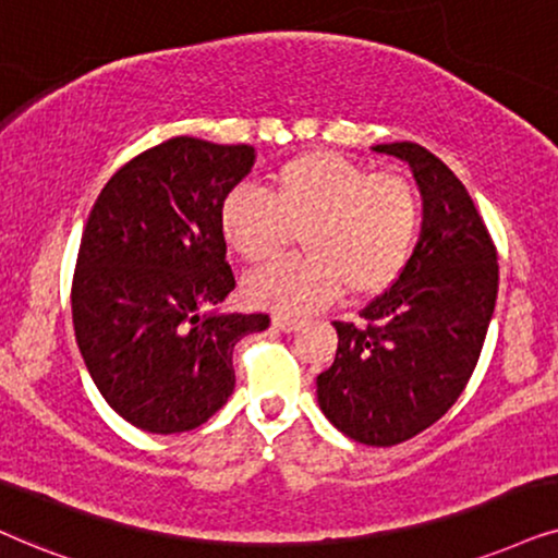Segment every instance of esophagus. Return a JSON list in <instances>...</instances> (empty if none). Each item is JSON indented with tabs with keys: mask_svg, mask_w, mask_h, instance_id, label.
I'll return each instance as SVG.
<instances>
[{
	"mask_svg": "<svg viewBox=\"0 0 558 558\" xmlns=\"http://www.w3.org/2000/svg\"><path fill=\"white\" fill-rule=\"evenodd\" d=\"M272 327L280 329V331H295L301 327L299 319H291V316H272Z\"/></svg>",
	"mask_w": 558,
	"mask_h": 558,
	"instance_id": "34e87169",
	"label": "esophagus"
}]
</instances>
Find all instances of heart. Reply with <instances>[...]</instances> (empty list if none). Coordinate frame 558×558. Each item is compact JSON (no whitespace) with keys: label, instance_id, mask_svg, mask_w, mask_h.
Returning a JSON list of instances; mask_svg holds the SVG:
<instances>
[{"label":"heart","instance_id":"1","mask_svg":"<svg viewBox=\"0 0 558 558\" xmlns=\"http://www.w3.org/2000/svg\"><path fill=\"white\" fill-rule=\"evenodd\" d=\"M422 223L420 195L393 172H371L335 151L301 154L272 172L267 193L234 187L218 229L246 263H267L301 229L306 255L244 280L246 301L278 314H308L337 291L378 293L404 270Z\"/></svg>","mask_w":558,"mask_h":558}]
</instances>
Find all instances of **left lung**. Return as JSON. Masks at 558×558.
Returning <instances> with one entry per match:
<instances>
[{"label": "left lung", "mask_w": 558, "mask_h": 558, "mask_svg": "<svg viewBox=\"0 0 558 558\" xmlns=\"http://www.w3.org/2000/svg\"><path fill=\"white\" fill-rule=\"evenodd\" d=\"M409 161L425 197L420 242L399 278L335 322V363L316 378L322 412L363 446L389 448L435 425L466 389L495 314L499 265L484 218L450 169L412 141L376 146Z\"/></svg>", "instance_id": "8db88e82"}]
</instances>
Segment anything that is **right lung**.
<instances>
[{
	"instance_id": "right-lung-1",
	"label": "right lung",
	"mask_w": 558,
	"mask_h": 558,
	"mask_svg": "<svg viewBox=\"0 0 558 558\" xmlns=\"http://www.w3.org/2000/svg\"><path fill=\"white\" fill-rule=\"evenodd\" d=\"M255 165L246 144L174 136L118 169L84 227L72 280L80 352L105 401L146 433H187L234 391V344L267 314H216L234 291L223 195Z\"/></svg>"
}]
</instances>
